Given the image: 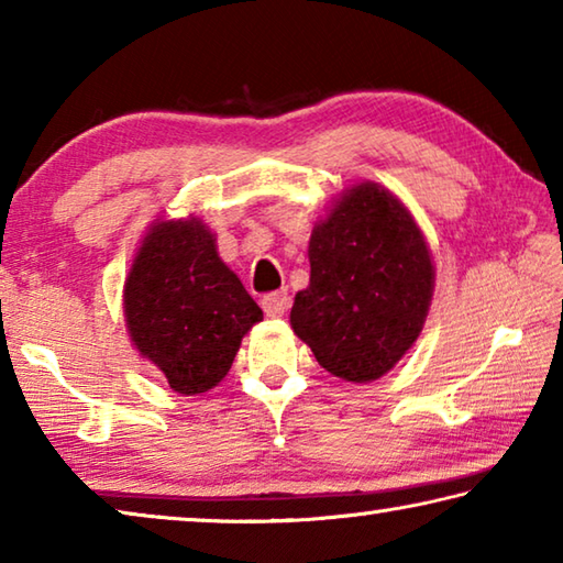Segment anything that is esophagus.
Returning <instances> with one entry per match:
<instances>
[{"label":"esophagus","mask_w":563,"mask_h":563,"mask_svg":"<svg viewBox=\"0 0 563 563\" xmlns=\"http://www.w3.org/2000/svg\"><path fill=\"white\" fill-rule=\"evenodd\" d=\"M288 308H290L288 290H275V292H268L263 298V310H265V316H271V318L283 316V312Z\"/></svg>","instance_id":"esophagus-1"}]
</instances>
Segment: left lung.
I'll return each mask as SVG.
<instances>
[{"label":"left lung","mask_w":563,"mask_h":563,"mask_svg":"<svg viewBox=\"0 0 563 563\" xmlns=\"http://www.w3.org/2000/svg\"><path fill=\"white\" fill-rule=\"evenodd\" d=\"M308 253L295 335L335 377H383L412 347L432 300L434 268L412 216L385 188L360 184L316 225Z\"/></svg>","instance_id":"left-lung-1"}]
</instances>
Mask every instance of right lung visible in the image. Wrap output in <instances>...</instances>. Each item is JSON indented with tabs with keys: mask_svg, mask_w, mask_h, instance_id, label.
<instances>
[{
	"mask_svg": "<svg viewBox=\"0 0 563 563\" xmlns=\"http://www.w3.org/2000/svg\"><path fill=\"white\" fill-rule=\"evenodd\" d=\"M123 310L133 345L180 395L221 383L243 335L263 320L198 218L151 228L131 265Z\"/></svg>",
	"mask_w": 563,
	"mask_h": 563,
	"instance_id": "add662e5",
	"label": "right lung"
}]
</instances>
